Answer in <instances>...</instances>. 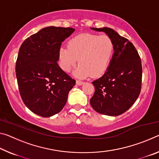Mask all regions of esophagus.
<instances>
[{
	"label": "esophagus",
	"instance_id": "obj_1",
	"mask_svg": "<svg viewBox=\"0 0 159 159\" xmlns=\"http://www.w3.org/2000/svg\"><path fill=\"white\" fill-rule=\"evenodd\" d=\"M76 83L78 85H81L83 84V83H84L83 81H80V80H76Z\"/></svg>",
	"mask_w": 159,
	"mask_h": 159
}]
</instances>
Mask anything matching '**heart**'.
<instances>
[{"instance_id": "obj_1", "label": "heart", "mask_w": 159, "mask_h": 159, "mask_svg": "<svg viewBox=\"0 0 159 159\" xmlns=\"http://www.w3.org/2000/svg\"><path fill=\"white\" fill-rule=\"evenodd\" d=\"M114 50V42L107 35H77L69 40L68 47L60 48V66L64 71L69 72L79 59L80 64L74 71L75 76L86 78L91 74L93 77H98L107 70Z\"/></svg>"}]
</instances>
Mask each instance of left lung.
Returning <instances> with one entry per match:
<instances>
[{"mask_svg": "<svg viewBox=\"0 0 159 159\" xmlns=\"http://www.w3.org/2000/svg\"><path fill=\"white\" fill-rule=\"evenodd\" d=\"M90 29L104 32L114 44V52L106 72L93 82L95 91L90 99V104L99 114L116 116L130 109L140 93V57L133 43L114 29Z\"/></svg>", "mask_w": 159, "mask_h": 159, "instance_id": "left-lung-1", "label": "left lung"}]
</instances>
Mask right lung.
I'll use <instances>...</instances> for the list:
<instances>
[{
    "label": "right lung",
    "instance_id": "obj_1",
    "mask_svg": "<svg viewBox=\"0 0 159 159\" xmlns=\"http://www.w3.org/2000/svg\"><path fill=\"white\" fill-rule=\"evenodd\" d=\"M74 31L43 28L27 38L19 50L15 71L21 98L32 112L42 117L61 111L76 83L57 64L61 43Z\"/></svg>",
    "mask_w": 159,
    "mask_h": 159
}]
</instances>
